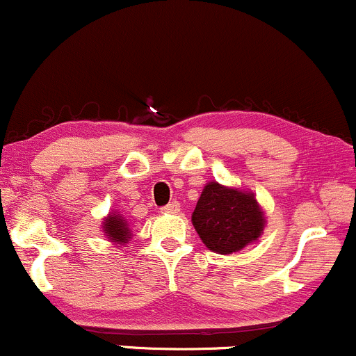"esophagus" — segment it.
Instances as JSON below:
<instances>
[{"label": "esophagus", "mask_w": 356, "mask_h": 356, "mask_svg": "<svg viewBox=\"0 0 356 356\" xmlns=\"http://www.w3.org/2000/svg\"><path fill=\"white\" fill-rule=\"evenodd\" d=\"M161 211L164 212V214H177V212L181 211V204H179L177 201H172V202L167 204V206L162 207Z\"/></svg>", "instance_id": "34e87169"}]
</instances>
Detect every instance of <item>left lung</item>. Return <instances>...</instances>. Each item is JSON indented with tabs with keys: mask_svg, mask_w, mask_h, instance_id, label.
<instances>
[{
	"mask_svg": "<svg viewBox=\"0 0 356 356\" xmlns=\"http://www.w3.org/2000/svg\"><path fill=\"white\" fill-rule=\"evenodd\" d=\"M192 224L209 251L232 254L259 239L266 219L252 192L209 182L192 212Z\"/></svg>",
	"mask_w": 356,
	"mask_h": 356,
	"instance_id": "8db88e82",
	"label": "left lung"
}]
</instances>
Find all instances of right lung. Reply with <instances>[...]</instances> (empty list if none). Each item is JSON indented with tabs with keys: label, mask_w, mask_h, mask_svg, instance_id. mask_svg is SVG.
<instances>
[{
	"label": "right lung",
	"mask_w": 356,
	"mask_h": 356,
	"mask_svg": "<svg viewBox=\"0 0 356 356\" xmlns=\"http://www.w3.org/2000/svg\"><path fill=\"white\" fill-rule=\"evenodd\" d=\"M102 229H104V234L107 236L108 241L117 244L127 243L130 239V234H132L129 229V222L120 214H117V212H112V214H108L104 219Z\"/></svg>",
	"instance_id": "add662e5"
}]
</instances>
